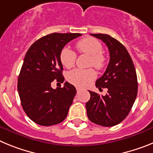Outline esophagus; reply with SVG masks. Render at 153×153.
<instances>
[{
  "mask_svg": "<svg viewBox=\"0 0 153 153\" xmlns=\"http://www.w3.org/2000/svg\"><path fill=\"white\" fill-rule=\"evenodd\" d=\"M81 90V88H79V87H76V91H77V93L78 92H79Z\"/></svg>",
  "mask_w": 153,
  "mask_h": 153,
  "instance_id": "34e87169",
  "label": "esophagus"
}]
</instances>
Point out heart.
<instances>
[{"label": "heart", "instance_id": "heart-1", "mask_svg": "<svg viewBox=\"0 0 153 153\" xmlns=\"http://www.w3.org/2000/svg\"><path fill=\"white\" fill-rule=\"evenodd\" d=\"M76 48L79 53H83L90 56V65L101 70L106 64V57L102 53V46L98 40L93 37H86L76 43ZM62 64L67 68L74 67L76 59V54L68 47L63 48L60 55ZM96 76L93 69H75L67 75V80L77 86H86L90 83Z\"/></svg>", "mask_w": 153, "mask_h": 153}]
</instances>
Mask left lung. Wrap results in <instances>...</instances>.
<instances>
[{"instance_id": "1", "label": "left lung", "mask_w": 153, "mask_h": 153, "mask_svg": "<svg viewBox=\"0 0 153 153\" xmlns=\"http://www.w3.org/2000/svg\"><path fill=\"white\" fill-rule=\"evenodd\" d=\"M104 42L109 51V63L106 71L96 81L99 89L107 88V94L100 96L89 91L90 100L86 103V113L93 123L113 126L129 114L138 91L137 76L130 55L120 42L107 34L90 33Z\"/></svg>"}]
</instances>
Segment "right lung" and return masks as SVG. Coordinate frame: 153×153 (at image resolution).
Listing matches in <instances>:
<instances>
[{
	"mask_svg": "<svg viewBox=\"0 0 153 153\" xmlns=\"http://www.w3.org/2000/svg\"><path fill=\"white\" fill-rule=\"evenodd\" d=\"M80 33H53L35 41L27 52L18 76L17 90L24 112L32 121L49 126L63 122L76 90L65 82L63 88L53 89L54 79L64 81L60 52Z\"/></svg>",
	"mask_w": 153,
	"mask_h": 153,
	"instance_id": "1",
	"label": "right lung"
}]
</instances>
